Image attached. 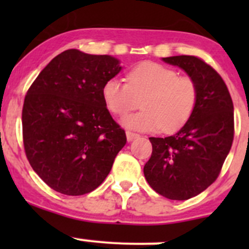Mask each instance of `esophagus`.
Here are the masks:
<instances>
[{"label": "esophagus", "mask_w": 249, "mask_h": 249, "mask_svg": "<svg viewBox=\"0 0 249 249\" xmlns=\"http://www.w3.org/2000/svg\"><path fill=\"white\" fill-rule=\"evenodd\" d=\"M139 137V135L135 134V132H131V131H126V139H127V142H131L132 140L137 139Z\"/></svg>", "instance_id": "obj_1"}]
</instances>
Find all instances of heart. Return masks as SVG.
Segmentation results:
<instances>
[{
  "label": "heart",
  "instance_id": "heart-1",
  "mask_svg": "<svg viewBox=\"0 0 249 249\" xmlns=\"http://www.w3.org/2000/svg\"><path fill=\"white\" fill-rule=\"evenodd\" d=\"M126 82L112 78L102 87V99L113 114H127L123 125L137 131L171 134L182 129L197 104V85L193 78L157 62H142L130 70Z\"/></svg>",
  "mask_w": 249,
  "mask_h": 249
}]
</instances>
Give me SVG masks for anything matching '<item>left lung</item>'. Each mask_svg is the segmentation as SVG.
<instances>
[{"instance_id": "1", "label": "left lung", "mask_w": 249, "mask_h": 249, "mask_svg": "<svg viewBox=\"0 0 249 249\" xmlns=\"http://www.w3.org/2000/svg\"><path fill=\"white\" fill-rule=\"evenodd\" d=\"M197 85V104L187 124L169 137H150L153 152L143 173L148 184L170 200H188L219 175L233 140V105L222 77L190 55L162 57Z\"/></svg>"}]
</instances>
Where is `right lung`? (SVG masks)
Wrapping results in <instances>:
<instances>
[{
  "label": "right lung",
  "instance_id": "1",
  "mask_svg": "<svg viewBox=\"0 0 249 249\" xmlns=\"http://www.w3.org/2000/svg\"><path fill=\"white\" fill-rule=\"evenodd\" d=\"M120 71L110 55L69 49L30 87L22 107L25 153L55 192L77 196L96 189L126 143L102 99L104 84Z\"/></svg>",
  "mask_w": 249,
  "mask_h": 249
}]
</instances>
